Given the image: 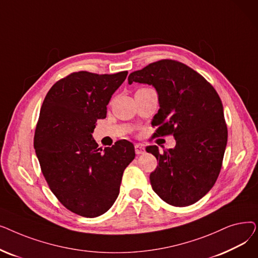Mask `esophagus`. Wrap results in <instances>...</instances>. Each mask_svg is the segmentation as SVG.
Listing matches in <instances>:
<instances>
[{"instance_id": "esophagus-1", "label": "esophagus", "mask_w": 258, "mask_h": 258, "mask_svg": "<svg viewBox=\"0 0 258 258\" xmlns=\"http://www.w3.org/2000/svg\"><path fill=\"white\" fill-rule=\"evenodd\" d=\"M135 153L136 155H142L145 153V148L142 144H136L135 145Z\"/></svg>"}]
</instances>
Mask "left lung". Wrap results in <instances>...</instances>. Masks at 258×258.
<instances>
[{
  "label": "left lung",
  "instance_id": "8db88e82",
  "mask_svg": "<svg viewBox=\"0 0 258 258\" xmlns=\"http://www.w3.org/2000/svg\"><path fill=\"white\" fill-rule=\"evenodd\" d=\"M133 83L153 86L160 110L152 124L155 136L173 135L175 146L160 154L146 147L159 161L150 175L154 191L167 204H195L213 187L222 168L228 132L221 98L208 81L186 64L162 59L135 71Z\"/></svg>",
  "mask_w": 258,
  "mask_h": 258
}]
</instances>
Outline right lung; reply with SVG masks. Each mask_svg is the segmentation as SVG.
Wrapping results in <instances>:
<instances>
[{"label":"right lung","mask_w":258,"mask_h":258,"mask_svg":"<svg viewBox=\"0 0 258 258\" xmlns=\"http://www.w3.org/2000/svg\"><path fill=\"white\" fill-rule=\"evenodd\" d=\"M126 76L127 71L72 73L53 85L40 108L34 135L40 168L61 204L85 218H96L113 206L122 174L135 158L130 141L102 150L92 136Z\"/></svg>","instance_id":"add662e5"}]
</instances>
